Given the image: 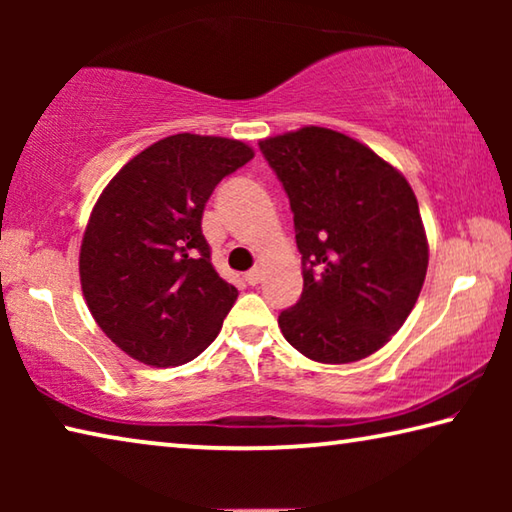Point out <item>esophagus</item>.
Here are the masks:
<instances>
[{"label":"esophagus","instance_id":"esophagus-1","mask_svg":"<svg viewBox=\"0 0 512 512\" xmlns=\"http://www.w3.org/2000/svg\"><path fill=\"white\" fill-rule=\"evenodd\" d=\"M244 280H246L248 287H257L259 280H262V271H259V268H253V271H248L244 275Z\"/></svg>","mask_w":512,"mask_h":512}]
</instances>
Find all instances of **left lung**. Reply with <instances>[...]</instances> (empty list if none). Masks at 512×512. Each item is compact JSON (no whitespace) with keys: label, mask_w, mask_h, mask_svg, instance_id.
Masks as SVG:
<instances>
[{"label":"left lung","mask_w":512,"mask_h":512,"mask_svg":"<svg viewBox=\"0 0 512 512\" xmlns=\"http://www.w3.org/2000/svg\"><path fill=\"white\" fill-rule=\"evenodd\" d=\"M289 196L302 296L277 323L320 363L370 357L409 318L429 264L418 198L352 137L305 126L259 142Z\"/></svg>","instance_id":"1"}]
</instances>
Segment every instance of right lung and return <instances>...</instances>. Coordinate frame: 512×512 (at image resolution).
Wrapping results in <instances>:
<instances>
[{
    "instance_id": "1",
    "label": "right lung",
    "mask_w": 512,
    "mask_h": 512,
    "mask_svg": "<svg viewBox=\"0 0 512 512\" xmlns=\"http://www.w3.org/2000/svg\"><path fill=\"white\" fill-rule=\"evenodd\" d=\"M225 137L178 133L124 164L85 228L79 271L103 334L128 357L167 368L196 359L237 300L201 230L207 198L253 160Z\"/></svg>"
}]
</instances>
